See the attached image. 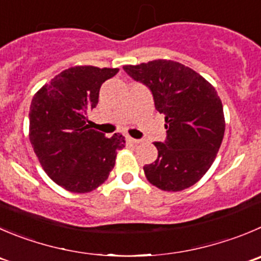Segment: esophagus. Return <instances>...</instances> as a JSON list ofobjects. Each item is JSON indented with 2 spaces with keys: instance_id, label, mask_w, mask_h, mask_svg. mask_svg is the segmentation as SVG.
I'll list each match as a JSON object with an SVG mask.
<instances>
[{
  "instance_id": "esophagus-1",
  "label": "esophagus",
  "mask_w": 261,
  "mask_h": 261,
  "mask_svg": "<svg viewBox=\"0 0 261 261\" xmlns=\"http://www.w3.org/2000/svg\"><path fill=\"white\" fill-rule=\"evenodd\" d=\"M125 140L128 143H133V145H138L141 142L140 140H136V138H132L130 136H125Z\"/></svg>"
}]
</instances>
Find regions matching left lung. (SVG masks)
<instances>
[{
	"instance_id": "obj_1",
	"label": "left lung",
	"mask_w": 261,
	"mask_h": 261,
	"mask_svg": "<svg viewBox=\"0 0 261 261\" xmlns=\"http://www.w3.org/2000/svg\"><path fill=\"white\" fill-rule=\"evenodd\" d=\"M123 69L150 88L156 110L165 115L166 140L153 143L158 159L143 166L146 178L163 191L191 187L209 170L224 137V114L217 91L177 61L153 60Z\"/></svg>"
}]
</instances>
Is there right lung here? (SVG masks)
<instances>
[{"mask_svg":"<svg viewBox=\"0 0 261 261\" xmlns=\"http://www.w3.org/2000/svg\"><path fill=\"white\" fill-rule=\"evenodd\" d=\"M119 69L73 66L44 84L31 103L29 140L55 183L74 193L96 190L108 179L125 138H108L87 124L102 83Z\"/></svg>","mask_w":261,"mask_h":261,"instance_id":"1","label":"right lung"}]
</instances>
